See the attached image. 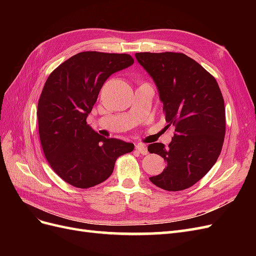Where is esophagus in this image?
Here are the masks:
<instances>
[{
  "instance_id": "34e87169",
  "label": "esophagus",
  "mask_w": 256,
  "mask_h": 256,
  "mask_svg": "<svg viewBox=\"0 0 256 256\" xmlns=\"http://www.w3.org/2000/svg\"><path fill=\"white\" fill-rule=\"evenodd\" d=\"M136 150L140 152L141 154H147L148 150H147V147L143 144H136Z\"/></svg>"
}]
</instances>
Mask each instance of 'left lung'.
Wrapping results in <instances>:
<instances>
[{
  "mask_svg": "<svg viewBox=\"0 0 256 256\" xmlns=\"http://www.w3.org/2000/svg\"><path fill=\"white\" fill-rule=\"evenodd\" d=\"M136 58L157 85L166 127H175L168 147L148 145L150 154L166 162L164 172L150 180L166 191L188 189L220 156L226 136L222 92L214 76L184 53L140 52Z\"/></svg>",
  "mask_w": 256,
  "mask_h": 256,
  "instance_id": "1",
  "label": "left lung"
}]
</instances>
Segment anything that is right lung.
Returning <instances> with one entry per match:
<instances>
[{
    "label": "right lung",
    "mask_w": 256,
    "mask_h": 256,
    "mask_svg": "<svg viewBox=\"0 0 256 256\" xmlns=\"http://www.w3.org/2000/svg\"><path fill=\"white\" fill-rule=\"evenodd\" d=\"M134 63L126 53L80 52L56 67L38 102V130L50 166L62 180L88 189L109 178L115 161L134 145L104 138L86 122L109 76Z\"/></svg>",
    "instance_id": "1"
}]
</instances>
